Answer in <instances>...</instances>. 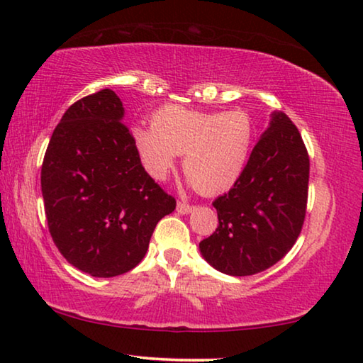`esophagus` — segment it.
I'll return each instance as SVG.
<instances>
[{"label":"esophagus","instance_id":"1","mask_svg":"<svg viewBox=\"0 0 363 363\" xmlns=\"http://www.w3.org/2000/svg\"><path fill=\"white\" fill-rule=\"evenodd\" d=\"M177 211L181 213V215H187V213H191L192 210H194V205H191V203H187V202H177V208H176Z\"/></svg>","mask_w":363,"mask_h":363}]
</instances>
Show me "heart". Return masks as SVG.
I'll list each match as a JSON object with an SVG mask.
<instances>
[{
    "instance_id": "1",
    "label": "heart",
    "mask_w": 363,
    "mask_h": 363,
    "mask_svg": "<svg viewBox=\"0 0 363 363\" xmlns=\"http://www.w3.org/2000/svg\"><path fill=\"white\" fill-rule=\"evenodd\" d=\"M254 134L252 118L242 109L215 113L166 105L153 113L152 128H132V142L153 179H166L184 153L182 168L194 187L215 195L242 176Z\"/></svg>"
}]
</instances>
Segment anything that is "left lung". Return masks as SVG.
I'll return each mask as SVG.
<instances>
[{"mask_svg":"<svg viewBox=\"0 0 363 363\" xmlns=\"http://www.w3.org/2000/svg\"><path fill=\"white\" fill-rule=\"evenodd\" d=\"M310 158L296 124L274 113L239 181L213 206L218 228L200 242L213 268L250 276L278 263L302 231L308 199Z\"/></svg>","mask_w":363,"mask_h":363,"instance_id":"left-lung-1","label":"left lung"}]
</instances>
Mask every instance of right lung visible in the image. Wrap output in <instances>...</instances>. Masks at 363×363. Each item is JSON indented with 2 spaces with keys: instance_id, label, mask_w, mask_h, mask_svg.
<instances>
[{
  "instance_id": "right-lung-1",
  "label": "right lung",
  "mask_w": 363,
  "mask_h": 363,
  "mask_svg": "<svg viewBox=\"0 0 363 363\" xmlns=\"http://www.w3.org/2000/svg\"><path fill=\"white\" fill-rule=\"evenodd\" d=\"M124 108L103 89L67 108L42 164L48 229L66 260L95 278L142 262L161 218L176 208L140 163Z\"/></svg>"
}]
</instances>
